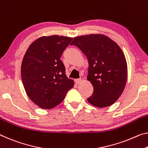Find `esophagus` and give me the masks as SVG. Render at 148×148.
Returning <instances> with one entry per match:
<instances>
[{
  "mask_svg": "<svg viewBox=\"0 0 148 148\" xmlns=\"http://www.w3.org/2000/svg\"><path fill=\"white\" fill-rule=\"evenodd\" d=\"M82 79L81 78H79V79H75V83L78 84H80L82 82Z\"/></svg>",
  "mask_w": 148,
  "mask_h": 148,
  "instance_id": "34e87169",
  "label": "esophagus"
}]
</instances>
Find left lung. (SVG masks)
Segmentation results:
<instances>
[{
	"mask_svg": "<svg viewBox=\"0 0 148 148\" xmlns=\"http://www.w3.org/2000/svg\"><path fill=\"white\" fill-rule=\"evenodd\" d=\"M70 45L78 47L88 60L87 78L92 84L93 92L88 101L100 108L115 103L127 79V64L120 47L101 34L76 37Z\"/></svg>",
	"mask_w": 148,
	"mask_h": 148,
	"instance_id": "obj_1",
	"label": "left lung"
}]
</instances>
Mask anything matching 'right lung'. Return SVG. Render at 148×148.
I'll list each match as a JSON object with an SVG mask.
<instances>
[{
	"label": "right lung",
	"instance_id": "right-lung-1",
	"mask_svg": "<svg viewBox=\"0 0 148 148\" xmlns=\"http://www.w3.org/2000/svg\"><path fill=\"white\" fill-rule=\"evenodd\" d=\"M59 36L41 37L30 45L23 57L21 76L29 99L44 109L60 104L74 81L66 75L60 60L62 53L72 40Z\"/></svg>",
	"mask_w": 148,
	"mask_h": 148
}]
</instances>
